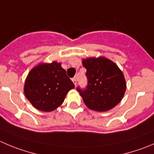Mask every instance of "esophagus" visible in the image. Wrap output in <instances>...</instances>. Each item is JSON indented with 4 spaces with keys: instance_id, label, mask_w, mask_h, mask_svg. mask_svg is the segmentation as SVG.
<instances>
[{
    "instance_id": "34e87169",
    "label": "esophagus",
    "mask_w": 154,
    "mask_h": 154,
    "mask_svg": "<svg viewBox=\"0 0 154 154\" xmlns=\"http://www.w3.org/2000/svg\"><path fill=\"white\" fill-rule=\"evenodd\" d=\"M72 80V82H73V83H74L75 85H76V84H77V81H78V79H77V77H75V78H73Z\"/></svg>"
}]
</instances>
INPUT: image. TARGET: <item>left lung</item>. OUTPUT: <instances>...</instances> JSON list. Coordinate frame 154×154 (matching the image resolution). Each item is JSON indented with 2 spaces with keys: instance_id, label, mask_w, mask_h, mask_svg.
<instances>
[{
  "instance_id": "1",
  "label": "left lung",
  "mask_w": 154,
  "mask_h": 154,
  "mask_svg": "<svg viewBox=\"0 0 154 154\" xmlns=\"http://www.w3.org/2000/svg\"><path fill=\"white\" fill-rule=\"evenodd\" d=\"M82 64L87 69V85L84 88L79 86L76 89L86 106L99 112L116 106L126 89L122 71L113 62L104 57L83 60Z\"/></svg>"
}]
</instances>
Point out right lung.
Wrapping results in <instances>:
<instances>
[{
	"label": "right lung",
	"mask_w": 154,
	"mask_h": 154,
	"mask_svg": "<svg viewBox=\"0 0 154 154\" xmlns=\"http://www.w3.org/2000/svg\"><path fill=\"white\" fill-rule=\"evenodd\" d=\"M74 88L61 64L53 62L40 64L31 70L25 82L24 92L34 107L50 112L59 107L69 91Z\"/></svg>",
	"instance_id": "obj_1"
}]
</instances>
